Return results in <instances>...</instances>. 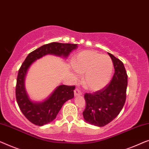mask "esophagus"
Here are the masks:
<instances>
[{
	"label": "esophagus",
	"instance_id": "obj_1",
	"mask_svg": "<svg viewBox=\"0 0 149 149\" xmlns=\"http://www.w3.org/2000/svg\"><path fill=\"white\" fill-rule=\"evenodd\" d=\"M81 95V91L79 88H76L74 90V95H75V96H79V95Z\"/></svg>",
	"mask_w": 149,
	"mask_h": 149
}]
</instances>
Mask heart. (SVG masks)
<instances>
[{
	"instance_id": "1",
	"label": "heart",
	"mask_w": 149,
	"mask_h": 149,
	"mask_svg": "<svg viewBox=\"0 0 149 149\" xmlns=\"http://www.w3.org/2000/svg\"><path fill=\"white\" fill-rule=\"evenodd\" d=\"M73 67L78 74H85L84 85L88 90L94 92L100 91L108 85L113 70L109 56L93 51L79 53L73 61Z\"/></svg>"
}]
</instances>
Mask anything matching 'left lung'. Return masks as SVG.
<instances>
[{
    "label": "left lung",
    "instance_id": "left-lung-1",
    "mask_svg": "<svg viewBox=\"0 0 149 149\" xmlns=\"http://www.w3.org/2000/svg\"><path fill=\"white\" fill-rule=\"evenodd\" d=\"M108 54L115 69L111 82L100 91L84 95V118L86 122L98 127L104 126L118 116L126 98L127 75L124 65L112 54Z\"/></svg>",
    "mask_w": 149,
    "mask_h": 149
}]
</instances>
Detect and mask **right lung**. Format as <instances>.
I'll return each instance as SVG.
<instances>
[{"mask_svg": "<svg viewBox=\"0 0 149 149\" xmlns=\"http://www.w3.org/2000/svg\"><path fill=\"white\" fill-rule=\"evenodd\" d=\"M77 47L76 44H47L30 53L22 63L17 78L16 100L22 113L33 124L42 126L53 121L65 102L74 98L75 86L60 85L43 102H33L29 97L25 88V77L28 69L36 60L46 54L66 58Z\"/></svg>", "mask_w": 149, "mask_h": 149, "instance_id": "obj_1", "label": "right lung"}]
</instances>
